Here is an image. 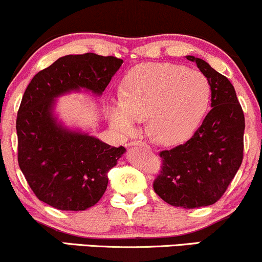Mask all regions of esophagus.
I'll use <instances>...</instances> for the list:
<instances>
[{"label":"esophagus","mask_w":262,"mask_h":262,"mask_svg":"<svg viewBox=\"0 0 262 262\" xmlns=\"http://www.w3.org/2000/svg\"><path fill=\"white\" fill-rule=\"evenodd\" d=\"M130 145H133V146H144V148H148V149H150V145H148V144L144 143V141H140V140L132 141Z\"/></svg>","instance_id":"1"}]
</instances>
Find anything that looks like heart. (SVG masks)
Instances as JSON below:
<instances>
[{"label": "heart", "mask_w": 262, "mask_h": 262, "mask_svg": "<svg viewBox=\"0 0 262 262\" xmlns=\"http://www.w3.org/2000/svg\"><path fill=\"white\" fill-rule=\"evenodd\" d=\"M206 75L185 66L149 62L135 66L124 77L122 97L111 102L108 118L123 134L134 133L141 119L162 144L188 139L198 128L210 102Z\"/></svg>", "instance_id": "heart-1"}]
</instances>
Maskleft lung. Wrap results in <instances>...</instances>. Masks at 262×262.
Returning a JSON list of instances; mask_svg holds the SVG:
<instances>
[{"label": "left lung", "mask_w": 262, "mask_h": 262, "mask_svg": "<svg viewBox=\"0 0 262 262\" xmlns=\"http://www.w3.org/2000/svg\"><path fill=\"white\" fill-rule=\"evenodd\" d=\"M210 83L212 103L191 139L171 150H162L160 173L152 183L165 202L182 208L215 203L233 181L243 161L245 118L230 81L194 56Z\"/></svg>", "instance_id": "obj_1"}]
</instances>
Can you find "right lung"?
Returning <instances> with one entry per match:
<instances>
[{
	"instance_id": "obj_1",
	"label": "right lung",
	"mask_w": 262,
	"mask_h": 262,
	"mask_svg": "<svg viewBox=\"0 0 262 262\" xmlns=\"http://www.w3.org/2000/svg\"><path fill=\"white\" fill-rule=\"evenodd\" d=\"M123 60L93 53L66 55L33 77L17 113L18 165L38 200L60 210L95 206L124 146L71 132L56 123L54 98L86 89L101 95Z\"/></svg>"
}]
</instances>
